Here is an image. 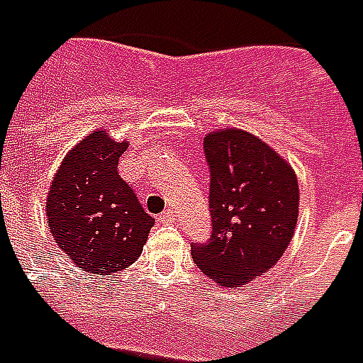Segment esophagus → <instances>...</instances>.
<instances>
[{
  "mask_svg": "<svg viewBox=\"0 0 363 363\" xmlns=\"http://www.w3.org/2000/svg\"><path fill=\"white\" fill-rule=\"evenodd\" d=\"M158 220H160V223H176V213L172 209L164 211L160 217H158Z\"/></svg>",
  "mask_w": 363,
  "mask_h": 363,
  "instance_id": "1",
  "label": "esophagus"
}]
</instances>
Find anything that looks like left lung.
Segmentation results:
<instances>
[{"instance_id": "obj_1", "label": "left lung", "mask_w": 363, "mask_h": 363, "mask_svg": "<svg viewBox=\"0 0 363 363\" xmlns=\"http://www.w3.org/2000/svg\"><path fill=\"white\" fill-rule=\"evenodd\" d=\"M211 172V236L191 244L205 276L223 287H242L266 274L291 242L299 186L287 162L258 136L220 128L203 138Z\"/></svg>"}]
</instances>
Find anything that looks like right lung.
Returning a JSON list of instances; mask_svg holds the SVG:
<instances>
[{"instance_id": "1", "label": "right lung", "mask_w": 363, "mask_h": 363, "mask_svg": "<svg viewBox=\"0 0 363 363\" xmlns=\"http://www.w3.org/2000/svg\"><path fill=\"white\" fill-rule=\"evenodd\" d=\"M127 140L91 130L66 154L46 197V223L56 244L82 272L113 276L138 259L154 218L119 176Z\"/></svg>"}]
</instances>
